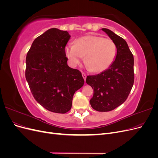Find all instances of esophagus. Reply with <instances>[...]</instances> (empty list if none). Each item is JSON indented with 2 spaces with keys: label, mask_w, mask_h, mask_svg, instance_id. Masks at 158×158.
Listing matches in <instances>:
<instances>
[{
  "label": "esophagus",
  "mask_w": 158,
  "mask_h": 158,
  "mask_svg": "<svg viewBox=\"0 0 158 158\" xmlns=\"http://www.w3.org/2000/svg\"><path fill=\"white\" fill-rule=\"evenodd\" d=\"M82 77H83L84 81H85V79H86V75H85V74L84 73H82Z\"/></svg>",
  "instance_id": "obj_1"
}]
</instances>
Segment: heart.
Wrapping results in <instances>:
<instances>
[{"label":"heart","instance_id":"b5f03b06","mask_svg":"<svg viewBox=\"0 0 158 158\" xmlns=\"http://www.w3.org/2000/svg\"><path fill=\"white\" fill-rule=\"evenodd\" d=\"M116 45L113 40L98 35L79 38L75 44L65 47V53L71 66L76 67L84 56L85 66L94 73L108 69L115 59Z\"/></svg>","mask_w":158,"mask_h":158}]
</instances>
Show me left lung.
Returning a JSON list of instances; mask_svg holds the SVG:
<instances>
[{
    "label": "left lung",
    "instance_id": "obj_1",
    "mask_svg": "<svg viewBox=\"0 0 158 158\" xmlns=\"http://www.w3.org/2000/svg\"><path fill=\"white\" fill-rule=\"evenodd\" d=\"M117 48V55L109 67L100 74L88 76L86 83L94 90L89 103L100 112L112 111L126 101L134 84V57L127 43L107 28H102Z\"/></svg>",
    "mask_w": 158,
    "mask_h": 158
}]
</instances>
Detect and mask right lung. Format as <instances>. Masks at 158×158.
Here are the masks:
<instances>
[{
    "label": "right lung",
    "instance_id": "obj_1",
    "mask_svg": "<svg viewBox=\"0 0 158 158\" xmlns=\"http://www.w3.org/2000/svg\"><path fill=\"white\" fill-rule=\"evenodd\" d=\"M70 38L68 31L51 28L33 41L26 59V78L33 98L57 113L70 111L74 93L84 84L82 73L67 64L64 48Z\"/></svg>",
    "mask_w": 158,
    "mask_h": 158
}]
</instances>
